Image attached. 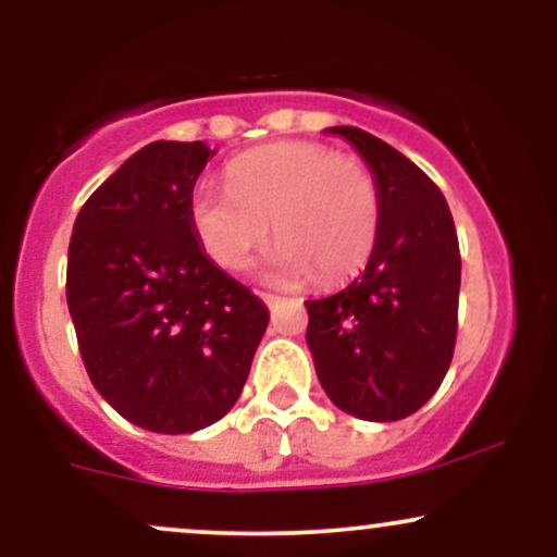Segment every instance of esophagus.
Wrapping results in <instances>:
<instances>
[{"label": "esophagus", "mask_w": 557, "mask_h": 557, "mask_svg": "<svg viewBox=\"0 0 557 557\" xmlns=\"http://www.w3.org/2000/svg\"><path fill=\"white\" fill-rule=\"evenodd\" d=\"M261 300H264V304L270 306V309H274V306H277V304H283V298L272 296V293H261Z\"/></svg>", "instance_id": "obj_1"}]
</instances>
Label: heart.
I'll use <instances>...</instances> for the list:
<instances>
[{
    "label": "heart",
    "mask_w": 557,
    "mask_h": 557,
    "mask_svg": "<svg viewBox=\"0 0 557 557\" xmlns=\"http://www.w3.org/2000/svg\"><path fill=\"white\" fill-rule=\"evenodd\" d=\"M225 181L227 188L196 185L188 201L198 243L225 270L246 267L270 230L280 240L267 277L280 285H337L372 257L382 196L359 157L317 140H277L227 162Z\"/></svg>",
    "instance_id": "1"
}]
</instances>
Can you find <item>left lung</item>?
Listing matches in <instances>:
<instances>
[{"label":"left lung","instance_id":"1","mask_svg":"<svg viewBox=\"0 0 557 557\" xmlns=\"http://www.w3.org/2000/svg\"><path fill=\"white\" fill-rule=\"evenodd\" d=\"M356 146L382 196L367 270L330 298L306 300V343L330 400L367 421H398L443 385L458 332L461 251L445 196L398 149L359 127Z\"/></svg>","mask_w":557,"mask_h":557}]
</instances>
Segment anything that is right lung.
Masks as SVG:
<instances>
[{
    "mask_svg": "<svg viewBox=\"0 0 557 557\" xmlns=\"http://www.w3.org/2000/svg\"><path fill=\"white\" fill-rule=\"evenodd\" d=\"M214 151L154 140L88 196L67 309L94 387L140 430L188 434L240 398L270 311L209 261L188 201Z\"/></svg>",
    "mask_w": 557,
    "mask_h": 557,
    "instance_id": "right-lung-1",
    "label": "right lung"
}]
</instances>
